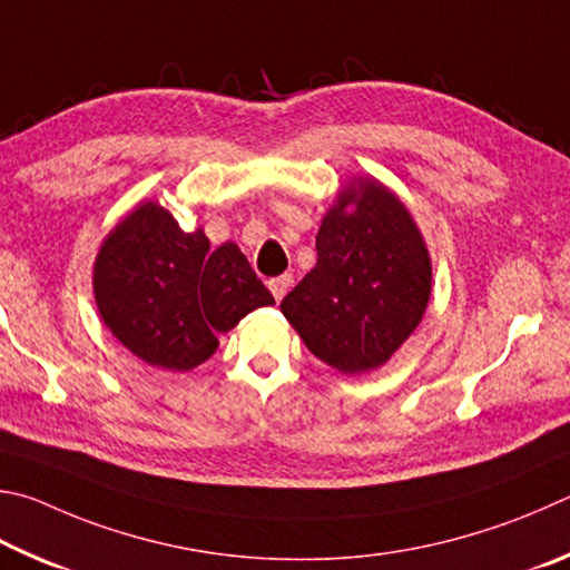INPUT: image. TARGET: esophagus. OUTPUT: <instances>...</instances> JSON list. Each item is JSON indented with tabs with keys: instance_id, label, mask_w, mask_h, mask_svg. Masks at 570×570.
Here are the masks:
<instances>
[{
	"instance_id": "esophagus-1",
	"label": "esophagus",
	"mask_w": 570,
	"mask_h": 570,
	"mask_svg": "<svg viewBox=\"0 0 570 570\" xmlns=\"http://www.w3.org/2000/svg\"><path fill=\"white\" fill-rule=\"evenodd\" d=\"M291 285H293V277H291V275L273 277V279H269V293L275 295V301H283L285 293L291 291Z\"/></svg>"
}]
</instances>
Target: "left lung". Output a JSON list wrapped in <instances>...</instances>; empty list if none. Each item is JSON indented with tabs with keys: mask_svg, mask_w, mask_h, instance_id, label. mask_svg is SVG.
I'll use <instances>...</instances> for the list:
<instances>
[{
	"mask_svg": "<svg viewBox=\"0 0 570 570\" xmlns=\"http://www.w3.org/2000/svg\"><path fill=\"white\" fill-rule=\"evenodd\" d=\"M315 247V267L279 311L335 371H375L411 337L431 297L421 229L391 189L361 177L327 209Z\"/></svg>",
	"mask_w": 570,
	"mask_h": 570,
	"instance_id": "8db88e82",
	"label": "left lung"
}]
</instances>
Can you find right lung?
Returning <instances> with one entry per match:
<instances>
[{
  "label": "right lung",
  "instance_id": "obj_1",
  "mask_svg": "<svg viewBox=\"0 0 570 570\" xmlns=\"http://www.w3.org/2000/svg\"><path fill=\"white\" fill-rule=\"evenodd\" d=\"M95 301L105 325L147 365L185 373L217 351L247 313L273 305L235 243L209 249L157 203L135 207L99 247Z\"/></svg>",
  "mask_w": 570,
  "mask_h": 570
}]
</instances>
